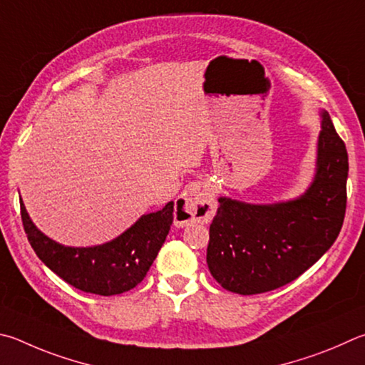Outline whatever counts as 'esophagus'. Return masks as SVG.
Here are the masks:
<instances>
[{"instance_id":"1","label":"esophagus","mask_w":365,"mask_h":365,"mask_svg":"<svg viewBox=\"0 0 365 365\" xmlns=\"http://www.w3.org/2000/svg\"><path fill=\"white\" fill-rule=\"evenodd\" d=\"M215 196L200 180L190 182L185 193L175 202L174 218L177 225L207 223L215 215Z\"/></svg>"}]
</instances>
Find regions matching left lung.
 <instances>
[{
  "label": "left lung",
  "mask_w": 365,
  "mask_h": 365,
  "mask_svg": "<svg viewBox=\"0 0 365 365\" xmlns=\"http://www.w3.org/2000/svg\"><path fill=\"white\" fill-rule=\"evenodd\" d=\"M346 147L327 111H322L316 175L307 193L267 205L218 200L207 246L214 279L241 295L269 292L297 279L340 233L346 212Z\"/></svg>",
  "instance_id": "obj_1"
}]
</instances>
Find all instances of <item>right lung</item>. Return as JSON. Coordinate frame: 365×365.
Wrapping results in <instances>:
<instances>
[{
	"label": "right lung",
	"mask_w": 365,
	"mask_h": 365,
	"mask_svg": "<svg viewBox=\"0 0 365 365\" xmlns=\"http://www.w3.org/2000/svg\"><path fill=\"white\" fill-rule=\"evenodd\" d=\"M172 212L170 201L161 210L142 215L113 241L94 247H67L43 235L21 201L24 230L39 260L70 286L103 297L128 292L143 281L169 235Z\"/></svg>",
	"instance_id": "obj_1"
}]
</instances>
